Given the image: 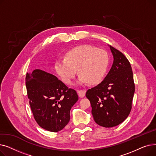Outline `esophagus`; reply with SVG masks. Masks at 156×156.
<instances>
[{
	"instance_id": "1",
	"label": "esophagus",
	"mask_w": 156,
	"mask_h": 156,
	"mask_svg": "<svg viewBox=\"0 0 156 156\" xmlns=\"http://www.w3.org/2000/svg\"><path fill=\"white\" fill-rule=\"evenodd\" d=\"M85 93H86V90H78V94L80 97L82 98L85 95Z\"/></svg>"
}]
</instances>
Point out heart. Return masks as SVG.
Listing matches in <instances>:
<instances>
[{
  "label": "heart",
  "mask_w": 156,
  "mask_h": 156,
  "mask_svg": "<svg viewBox=\"0 0 156 156\" xmlns=\"http://www.w3.org/2000/svg\"><path fill=\"white\" fill-rule=\"evenodd\" d=\"M109 58L106 51L90 45H81L68 52L65 58L55 62L57 74L66 84L71 85L77 71L80 74V85L99 83L104 78L109 65Z\"/></svg>",
  "instance_id": "b5f03b06"
}]
</instances>
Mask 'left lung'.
<instances>
[{
  "label": "left lung",
  "mask_w": 156,
  "mask_h": 156,
  "mask_svg": "<svg viewBox=\"0 0 156 156\" xmlns=\"http://www.w3.org/2000/svg\"><path fill=\"white\" fill-rule=\"evenodd\" d=\"M109 47L114 59L112 67L101 83L86 92L95 122L105 128L116 126L126 119L135 93L129 62L117 49Z\"/></svg>",
  "instance_id": "obj_1"
}]
</instances>
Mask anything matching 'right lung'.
Wrapping results in <instances>:
<instances>
[{
    "mask_svg": "<svg viewBox=\"0 0 156 156\" xmlns=\"http://www.w3.org/2000/svg\"><path fill=\"white\" fill-rule=\"evenodd\" d=\"M26 86L31 111L40 127L57 132L67 125L71 109L78 100L76 90L38 69L27 73Z\"/></svg>",
    "mask_w": 156,
    "mask_h": 156,
    "instance_id": "add662e5",
    "label": "right lung"
}]
</instances>
